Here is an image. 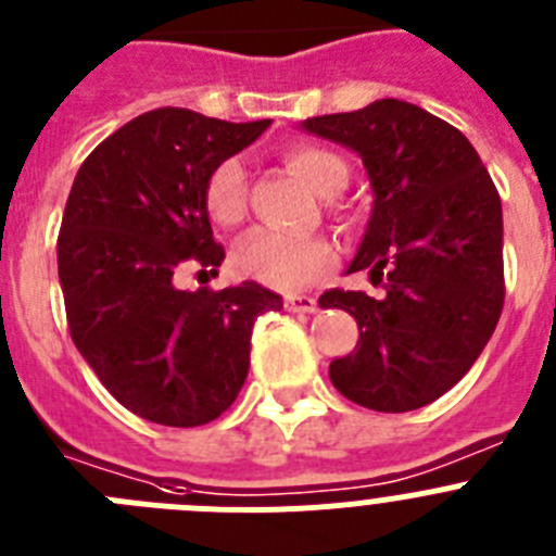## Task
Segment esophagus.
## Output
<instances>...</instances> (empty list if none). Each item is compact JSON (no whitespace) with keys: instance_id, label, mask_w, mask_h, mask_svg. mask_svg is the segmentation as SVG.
<instances>
[{"instance_id":"34e87169","label":"esophagus","mask_w":556,"mask_h":556,"mask_svg":"<svg viewBox=\"0 0 556 556\" xmlns=\"http://www.w3.org/2000/svg\"><path fill=\"white\" fill-rule=\"evenodd\" d=\"M283 308H287V312L308 314L317 308V301H314L312 294H287V298H283Z\"/></svg>"}]
</instances>
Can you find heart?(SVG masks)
<instances>
[{
  "instance_id": "1",
  "label": "heart",
  "mask_w": 556,
  "mask_h": 556,
  "mask_svg": "<svg viewBox=\"0 0 556 556\" xmlns=\"http://www.w3.org/2000/svg\"><path fill=\"white\" fill-rule=\"evenodd\" d=\"M289 169L323 198H331L348 184V166L337 152L317 144H289L283 150ZM205 214L219 228H236L248 214V172L236 159L219 161L208 172L203 189ZM326 239H294L275 230H253L233 248V269L248 281L269 289H301L333 267Z\"/></svg>"
}]
</instances>
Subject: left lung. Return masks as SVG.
Here are the masks:
<instances>
[{
	"mask_svg": "<svg viewBox=\"0 0 556 556\" xmlns=\"http://www.w3.org/2000/svg\"><path fill=\"white\" fill-rule=\"evenodd\" d=\"M362 155L372 217L348 273L367 269L378 298L328 289L358 342L328 367L348 401L372 412L431 404L473 367L504 308L501 198L454 125L404 100L303 122Z\"/></svg>",
	"mask_w": 556,
	"mask_h": 556,
	"instance_id": "left-lung-1",
	"label": "left lung"
}]
</instances>
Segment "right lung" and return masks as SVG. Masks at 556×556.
Segmentation results:
<instances>
[{
  "instance_id": "obj_1",
  "label": "right lung",
  "mask_w": 556,
  "mask_h": 556,
  "mask_svg": "<svg viewBox=\"0 0 556 556\" xmlns=\"http://www.w3.org/2000/svg\"><path fill=\"white\" fill-rule=\"evenodd\" d=\"M267 125L147 111L91 150L68 191L58 233L68 333L105 390L152 424L217 420L248 378L253 323L283 306L255 281L175 287L186 269L223 264L205 178Z\"/></svg>"
}]
</instances>
